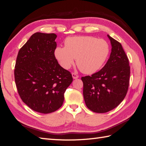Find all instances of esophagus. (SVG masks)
I'll list each match as a JSON object with an SVG mask.
<instances>
[{
    "label": "esophagus",
    "mask_w": 146,
    "mask_h": 146,
    "mask_svg": "<svg viewBox=\"0 0 146 146\" xmlns=\"http://www.w3.org/2000/svg\"><path fill=\"white\" fill-rule=\"evenodd\" d=\"M71 75H72V77H73V79H77L79 77V76L78 75H76V73H73L72 74H71Z\"/></svg>",
    "instance_id": "esophagus-1"
}]
</instances>
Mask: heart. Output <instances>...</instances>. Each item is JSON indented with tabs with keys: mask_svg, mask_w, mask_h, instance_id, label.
I'll return each mask as SVG.
<instances>
[{
	"mask_svg": "<svg viewBox=\"0 0 146 146\" xmlns=\"http://www.w3.org/2000/svg\"><path fill=\"white\" fill-rule=\"evenodd\" d=\"M110 52L108 43L103 39L82 36L68 38L64 47H57L54 56L64 69L68 70L76 63L83 73L92 74L100 70Z\"/></svg>",
	"mask_w": 146,
	"mask_h": 146,
	"instance_id": "b5f03b06",
	"label": "heart"
}]
</instances>
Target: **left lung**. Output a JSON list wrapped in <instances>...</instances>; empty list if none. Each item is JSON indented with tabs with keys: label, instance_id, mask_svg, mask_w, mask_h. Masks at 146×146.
Masks as SVG:
<instances>
[{
	"label": "left lung",
	"instance_id": "left-lung-1",
	"mask_svg": "<svg viewBox=\"0 0 146 146\" xmlns=\"http://www.w3.org/2000/svg\"><path fill=\"white\" fill-rule=\"evenodd\" d=\"M111 49L104 67L91 76L82 77L85 104L96 113H105L117 107L128 90L130 66L122 45L107 35Z\"/></svg>",
	"mask_w": 146,
	"mask_h": 146
}]
</instances>
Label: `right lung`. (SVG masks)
<instances>
[{"mask_svg": "<svg viewBox=\"0 0 146 146\" xmlns=\"http://www.w3.org/2000/svg\"><path fill=\"white\" fill-rule=\"evenodd\" d=\"M54 33H36L18 52L14 70L19 95L34 111L49 113L63 105L64 94L73 82L71 74L54 56Z\"/></svg>", "mask_w": 146, "mask_h": 146, "instance_id": "obj_1", "label": "right lung"}]
</instances>
